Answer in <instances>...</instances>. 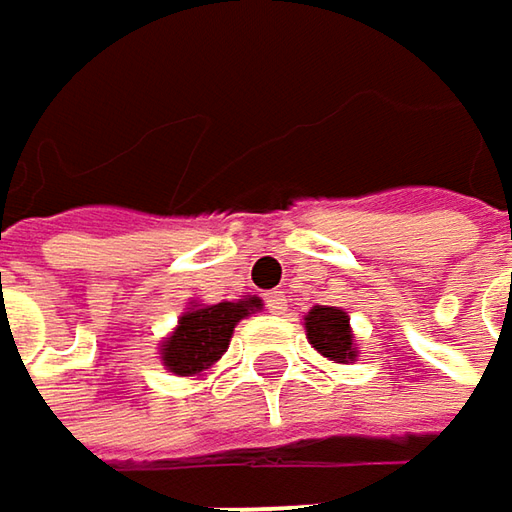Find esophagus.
<instances>
[{
  "instance_id": "obj_1",
  "label": "esophagus",
  "mask_w": 512,
  "mask_h": 512,
  "mask_svg": "<svg viewBox=\"0 0 512 512\" xmlns=\"http://www.w3.org/2000/svg\"><path fill=\"white\" fill-rule=\"evenodd\" d=\"M266 307H269V313H284L287 310V296L281 290L266 293Z\"/></svg>"
}]
</instances>
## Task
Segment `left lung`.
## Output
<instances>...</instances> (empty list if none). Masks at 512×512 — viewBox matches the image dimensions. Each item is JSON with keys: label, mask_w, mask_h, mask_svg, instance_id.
<instances>
[{"label": "left lung", "mask_w": 512, "mask_h": 512, "mask_svg": "<svg viewBox=\"0 0 512 512\" xmlns=\"http://www.w3.org/2000/svg\"><path fill=\"white\" fill-rule=\"evenodd\" d=\"M304 334H307V343L313 349L334 363H351L360 354L354 331H351L349 313L343 307L313 304L304 313Z\"/></svg>", "instance_id": "8db88e82"}]
</instances>
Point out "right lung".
<instances>
[{
    "mask_svg": "<svg viewBox=\"0 0 512 512\" xmlns=\"http://www.w3.org/2000/svg\"><path fill=\"white\" fill-rule=\"evenodd\" d=\"M260 307L263 302L257 296L219 304L190 302L178 316V325L158 346L163 369H169L178 378H202L228 351L237 322L252 316Z\"/></svg>",
    "mask_w": 512,
    "mask_h": 512,
    "instance_id": "right-lung-1",
    "label": "right lung"
}]
</instances>
